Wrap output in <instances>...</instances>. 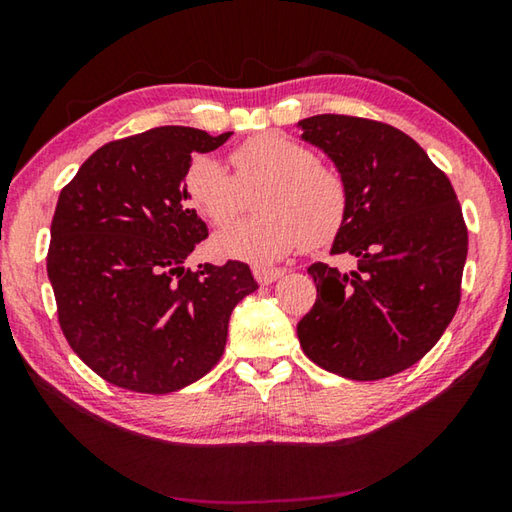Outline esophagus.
Instances as JSON below:
<instances>
[{
	"label": "esophagus",
	"instance_id": "1",
	"mask_svg": "<svg viewBox=\"0 0 512 512\" xmlns=\"http://www.w3.org/2000/svg\"><path fill=\"white\" fill-rule=\"evenodd\" d=\"M253 275L255 280L262 284V287H266V284H273L277 277H282L284 271H280V268H264V266H255L253 268Z\"/></svg>",
	"mask_w": 512,
	"mask_h": 512
}]
</instances>
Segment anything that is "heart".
I'll return each instance as SVG.
<instances>
[{
	"label": "heart",
	"mask_w": 512,
	"mask_h": 512,
	"mask_svg": "<svg viewBox=\"0 0 512 512\" xmlns=\"http://www.w3.org/2000/svg\"><path fill=\"white\" fill-rule=\"evenodd\" d=\"M235 176L207 155L185 173V194L212 225H228L257 197L259 216L221 230L212 253L271 266L300 246H323L343 228L348 187L309 146L280 133L257 135L230 153Z\"/></svg>",
	"instance_id": "heart-1"
}]
</instances>
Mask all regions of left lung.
<instances>
[{
  "label": "left lung",
  "mask_w": 512,
  "mask_h": 512,
  "mask_svg": "<svg viewBox=\"0 0 512 512\" xmlns=\"http://www.w3.org/2000/svg\"><path fill=\"white\" fill-rule=\"evenodd\" d=\"M298 128L348 187L332 253L359 259L348 273L307 268L318 298L298 323L302 350L348 379L397 375L438 343L461 300L467 230L454 187L418 142L381 121L316 115Z\"/></svg>",
  "instance_id": "8db88e82"
}]
</instances>
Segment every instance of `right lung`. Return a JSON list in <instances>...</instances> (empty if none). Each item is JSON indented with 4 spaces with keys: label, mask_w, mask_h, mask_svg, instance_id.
<instances>
[{
    "label": "right lung",
    "mask_w": 512,
    "mask_h": 512,
    "mask_svg": "<svg viewBox=\"0 0 512 512\" xmlns=\"http://www.w3.org/2000/svg\"><path fill=\"white\" fill-rule=\"evenodd\" d=\"M230 135L160 126L110 142L58 196L47 255L58 323L110 384L151 395L194 384L221 359L232 309L257 289L244 262L185 266L207 237L185 173L192 153Z\"/></svg>",
    "instance_id": "1"
}]
</instances>
